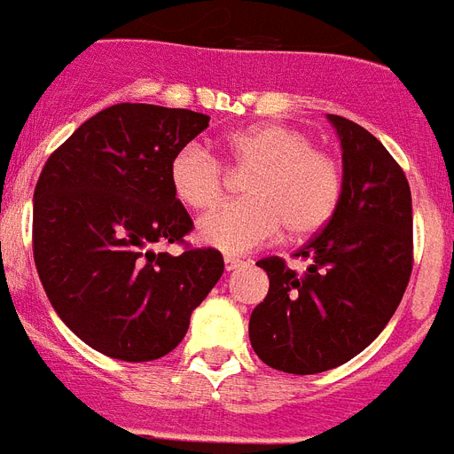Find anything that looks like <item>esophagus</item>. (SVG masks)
Segmentation results:
<instances>
[{"label":"esophagus","mask_w":454,"mask_h":454,"mask_svg":"<svg viewBox=\"0 0 454 454\" xmlns=\"http://www.w3.org/2000/svg\"><path fill=\"white\" fill-rule=\"evenodd\" d=\"M223 266H226V271H233V269H238V266H242V259L240 257H223Z\"/></svg>","instance_id":"1"}]
</instances>
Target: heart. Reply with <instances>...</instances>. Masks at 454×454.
<instances>
[{
	"label": "heart",
	"instance_id": "obj_1",
	"mask_svg": "<svg viewBox=\"0 0 454 454\" xmlns=\"http://www.w3.org/2000/svg\"><path fill=\"white\" fill-rule=\"evenodd\" d=\"M226 164L245 176L247 200L223 204L197 223L204 245L247 252L273 240L286 226L293 238L319 233L338 212L342 164L314 147L309 133L281 123H259L226 135ZM176 197L190 209H209L228 188V168L202 145H185L168 164Z\"/></svg>",
	"mask_w": 454,
	"mask_h": 454
}]
</instances>
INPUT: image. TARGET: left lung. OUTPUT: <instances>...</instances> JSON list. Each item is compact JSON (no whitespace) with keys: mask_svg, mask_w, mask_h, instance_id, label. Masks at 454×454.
I'll use <instances>...</instances> for the list:
<instances>
[{"mask_svg":"<svg viewBox=\"0 0 454 454\" xmlns=\"http://www.w3.org/2000/svg\"><path fill=\"white\" fill-rule=\"evenodd\" d=\"M342 147L338 212L295 257L259 259L269 276L250 317L257 357L286 373H321L350 362L386 328L411 276V192L390 152L357 123L328 114Z\"/></svg>","mask_w":454,"mask_h":454,"instance_id":"obj_1","label":"left lung"}]
</instances>
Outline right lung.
Masks as SVG:
<instances>
[{
    "label": "right lung",
    "instance_id": "add662e5",
    "mask_svg": "<svg viewBox=\"0 0 454 454\" xmlns=\"http://www.w3.org/2000/svg\"><path fill=\"white\" fill-rule=\"evenodd\" d=\"M209 116L114 104L47 159L33 204V254L59 319L106 357L152 362L188 333L190 314L223 273L214 247L173 257L192 219L168 178L176 152Z\"/></svg>",
    "mask_w": 454,
    "mask_h": 454
}]
</instances>
